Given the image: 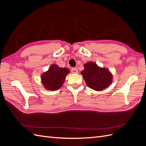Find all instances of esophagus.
Segmentation results:
<instances>
[{
	"label": "esophagus",
	"instance_id": "esophagus-1",
	"mask_svg": "<svg viewBox=\"0 0 146 146\" xmlns=\"http://www.w3.org/2000/svg\"><path fill=\"white\" fill-rule=\"evenodd\" d=\"M78 72V69L77 68H72L71 69V72L72 74H77Z\"/></svg>",
	"mask_w": 146,
	"mask_h": 146
}]
</instances>
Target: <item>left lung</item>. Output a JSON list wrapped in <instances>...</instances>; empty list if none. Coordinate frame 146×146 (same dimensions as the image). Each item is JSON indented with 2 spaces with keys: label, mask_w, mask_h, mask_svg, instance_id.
Returning <instances> with one entry per match:
<instances>
[{
  "label": "left lung",
  "mask_w": 146,
  "mask_h": 146,
  "mask_svg": "<svg viewBox=\"0 0 146 146\" xmlns=\"http://www.w3.org/2000/svg\"><path fill=\"white\" fill-rule=\"evenodd\" d=\"M81 74L86 85L97 91H102L113 82V74L108 68L100 67L96 63L89 61L84 64Z\"/></svg>",
  "instance_id": "8db88e82"
}]
</instances>
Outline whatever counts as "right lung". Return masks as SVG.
<instances>
[{"instance_id":"right-lung-1","label":"right lung","mask_w":146,"mask_h":146,"mask_svg":"<svg viewBox=\"0 0 146 146\" xmlns=\"http://www.w3.org/2000/svg\"><path fill=\"white\" fill-rule=\"evenodd\" d=\"M70 70L66 68H61L52 64L46 72L41 76V82L43 86L48 91H56L62 86Z\"/></svg>"}]
</instances>
